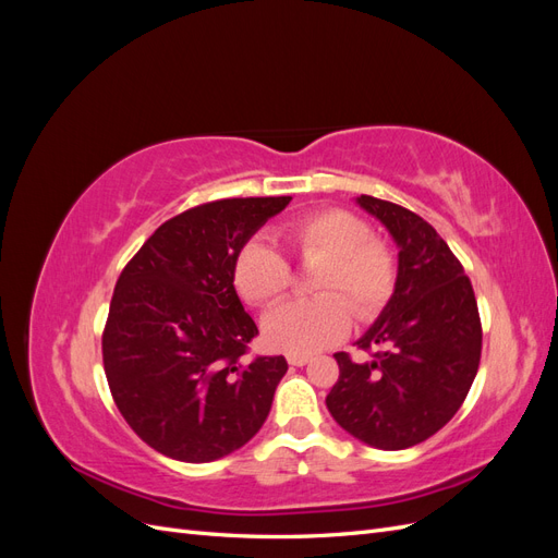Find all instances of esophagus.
I'll list each match as a JSON object with an SVG mask.
<instances>
[{"mask_svg":"<svg viewBox=\"0 0 558 558\" xmlns=\"http://www.w3.org/2000/svg\"><path fill=\"white\" fill-rule=\"evenodd\" d=\"M312 359L310 356H305V353H291L289 356V363L293 365V367H302V365H307Z\"/></svg>","mask_w":558,"mask_h":558,"instance_id":"34e87169","label":"esophagus"}]
</instances>
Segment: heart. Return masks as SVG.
Returning a JSON list of instances; mask_svg holds the SVG:
<instances>
[{"mask_svg":"<svg viewBox=\"0 0 558 558\" xmlns=\"http://www.w3.org/2000/svg\"><path fill=\"white\" fill-rule=\"evenodd\" d=\"M302 260L324 258L316 272V295L291 300L265 316L267 342L286 353H316L342 342L353 326V307L363 318L377 316L393 293L396 260L373 240L361 216L326 209L293 221L281 232ZM232 281L251 305H272L291 286V265L267 242H248L234 256ZM348 299L344 301L343 298Z\"/></svg>","mask_w":558,"mask_h":558,"instance_id":"heart-1","label":"heart"}]
</instances>
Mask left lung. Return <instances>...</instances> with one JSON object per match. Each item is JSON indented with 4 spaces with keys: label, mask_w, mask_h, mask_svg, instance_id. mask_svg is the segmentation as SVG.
I'll list each match as a JSON object with an SVG mask.
<instances>
[{
    "label": "left lung",
    "mask_w": 558,
    "mask_h": 558,
    "mask_svg": "<svg viewBox=\"0 0 558 558\" xmlns=\"http://www.w3.org/2000/svg\"><path fill=\"white\" fill-rule=\"evenodd\" d=\"M356 205L393 238L398 275L356 342L384 351L365 363L335 353L340 379L326 404L356 440L398 451L428 440L459 412L480 367L482 324L463 265L433 226L386 199L361 195Z\"/></svg>",
    "instance_id": "1"
}]
</instances>
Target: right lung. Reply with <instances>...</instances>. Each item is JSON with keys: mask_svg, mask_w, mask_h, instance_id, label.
<instances>
[{"mask_svg": "<svg viewBox=\"0 0 558 558\" xmlns=\"http://www.w3.org/2000/svg\"><path fill=\"white\" fill-rule=\"evenodd\" d=\"M291 197H232L162 223L116 281L105 373L130 428L156 451L209 463L244 447L272 408L283 356L246 363L258 335L234 256Z\"/></svg>", "mask_w": 558, "mask_h": 558, "instance_id": "right-lung-1", "label": "right lung"}]
</instances>
